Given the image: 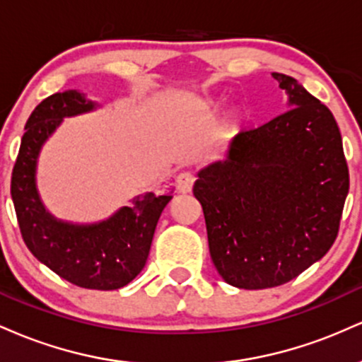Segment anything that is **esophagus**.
Segmentation results:
<instances>
[{
  "label": "esophagus",
  "instance_id": "obj_1",
  "mask_svg": "<svg viewBox=\"0 0 362 362\" xmlns=\"http://www.w3.org/2000/svg\"><path fill=\"white\" fill-rule=\"evenodd\" d=\"M195 182V177L190 172H184L175 178V187L178 194H189L192 190Z\"/></svg>",
  "mask_w": 362,
  "mask_h": 362
}]
</instances>
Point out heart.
Segmentation results:
<instances>
[{
    "mask_svg": "<svg viewBox=\"0 0 362 362\" xmlns=\"http://www.w3.org/2000/svg\"><path fill=\"white\" fill-rule=\"evenodd\" d=\"M226 119H228V122H230V124H231V122H236V120H238V112H235V110L230 112Z\"/></svg>",
    "mask_w": 362,
    "mask_h": 362,
    "instance_id": "heart-1",
    "label": "heart"
}]
</instances>
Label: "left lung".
I'll return each instance as SVG.
<instances>
[{
  "label": "left lung",
  "mask_w": 362,
  "mask_h": 362,
  "mask_svg": "<svg viewBox=\"0 0 362 362\" xmlns=\"http://www.w3.org/2000/svg\"><path fill=\"white\" fill-rule=\"evenodd\" d=\"M272 78L289 110L235 136L194 185L216 271L240 289L281 286L322 259L337 238L349 192L332 112L294 78Z\"/></svg>",
  "instance_id": "obj_1"
}]
</instances>
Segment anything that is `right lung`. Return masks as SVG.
I'll return each instance as SVG.
<instances>
[{
  "mask_svg": "<svg viewBox=\"0 0 362 362\" xmlns=\"http://www.w3.org/2000/svg\"><path fill=\"white\" fill-rule=\"evenodd\" d=\"M97 107L78 90L54 93L35 107L11 173V199L23 242L37 260L80 288L112 291L143 271L158 219L172 195L139 194L110 218L88 224L62 221L45 209L37 189L40 149L62 119Z\"/></svg>",
  "mask_w": 362,
  "mask_h": 362,
  "instance_id": "add662e5",
  "label": "right lung"
}]
</instances>
